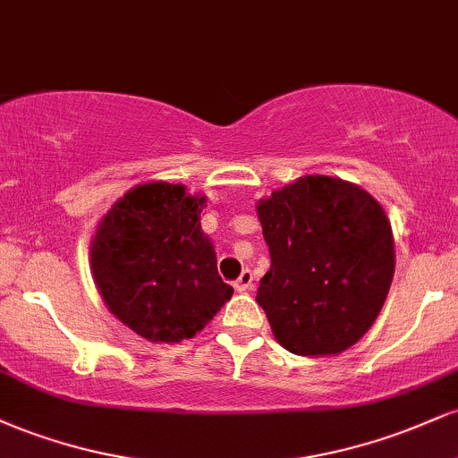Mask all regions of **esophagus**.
Returning <instances> with one entry per match:
<instances>
[{"instance_id":"34e87169","label":"esophagus","mask_w":458,"mask_h":458,"mask_svg":"<svg viewBox=\"0 0 458 458\" xmlns=\"http://www.w3.org/2000/svg\"><path fill=\"white\" fill-rule=\"evenodd\" d=\"M251 280H254V276H251V271H250V269H243V273H241V276H239V280L234 282L236 293L250 291V288H251Z\"/></svg>"}]
</instances>
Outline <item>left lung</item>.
Returning <instances> with one entry per match:
<instances>
[{
	"instance_id": "obj_1",
	"label": "left lung",
	"mask_w": 458,
	"mask_h": 458,
	"mask_svg": "<svg viewBox=\"0 0 458 458\" xmlns=\"http://www.w3.org/2000/svg\"><path fill=\"white\" fill-rule=\"evenodd\" d=\"M271 269L256 301L284 349L338 355L379 317L394 277V234L370 193L343 178L299 176L256 204Z\"/></svg>"
}]
</instances>
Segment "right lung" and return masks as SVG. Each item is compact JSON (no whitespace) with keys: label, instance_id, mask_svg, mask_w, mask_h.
Here are the masks:
<instances>
[{"label":"right lung","instance_id":"obj_1","mask_svg":"<svg viewBox=\"0 0 458 458\" xmlns=\"http://www.w3.org/2000/svg\"><path fill=\"white\" fill-rule=\"evenodd\" d=\"M207 198L150 181L115 199L90 241L98 295L120 323L150 343L193 338L233 297L217 273L199 215Z\"/></svg>","mask_w":458,"mask_h":458}]
</instances>
